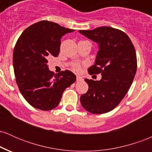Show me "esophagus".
<instances>
[{"label": "esophagus", "mask_w": 152, "mask_h": 152, "mask_svg": "<svg viewBox=\"0 0 152 152\" xmlns=\"http://www.w3.org/2000/svg\"><path fill=\"white\" fill-rule=\"evenodd\" d=\"M82 80H83V78H82L81 76H76V81H82Z\"/></svg>", "instance_id": "1"}]
</instances>
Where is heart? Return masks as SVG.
<instances>
[{"instance_id":"b5f03b06","label":"heart","mask_w":152,"mask_h":152,"mask_svg":"<svg viewBox=\"0 0 152 152\" xmlns=\"http://www.w3.org/2000/svg\"><path fill=\"white\" fill-rule=\"evenodd\" d=\"M74 71H76V72H79L81 71V67H80L79 65H75L74 66Z\"/></svg>"}]
</instances>
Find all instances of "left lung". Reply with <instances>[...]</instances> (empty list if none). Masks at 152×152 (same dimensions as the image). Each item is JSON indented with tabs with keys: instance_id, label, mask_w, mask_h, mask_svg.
Segmentation results:
<instances>
[{
	"instance_id": "8db88e82",
	"label": "left lung",
	"mask_w": 152,
	"mask_h": 152,
	"mask_svg": "<svg viewBox=\"0 0 152 152\" xmlns=\"http://www.w3.org/2000/svg\"><path fill=\"white\" fill-rule=\"evenodd\" d=\"M99 45L95 64L89 74H102L99 81L86 78L88 90L81 96L82 106L88 112L101 114L118 105L129 89L137 72L135 48L123 31L103 26L94 30L78 31Z\"/></svg>"
}]
</instances>
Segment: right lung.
Instances as JSON below:
<instances>
[{
    "instance_id": "1",
    "label": "right lung",
    "mask_w": 152,
    "mask_h": 152,
    "mask_svg": "<svg viewBox=\"0 0 152 152\" xmlns=\"http://www.w3.org/2000/svg\"><path fill=\"white\" fill-rule=\"evenodd\" d=\"M73 31L41 20L27 28L17 41L13 55L16 83L23 96L36 109L48 111L56 107L64 90L76 81L71 71L53 74L47 64L48 57L58 56L62 36Z\"/></svg>"
}]
</instances>
